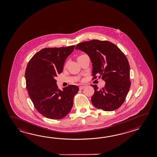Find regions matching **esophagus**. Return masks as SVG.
<instances>
[{"instance_id":"obj_1","label":"esophagus","mask_w":157,"mask_h":157,"mask_svg":"<svg viewBox=\"0 0 157 157\" xmlns=\"http://www.w3.org/2000/svg\"><path fill=\"white\" fill-rule=\"evenodd\" d=\"M84 87H85V86H80L79 87V89H80V90H82V89H83Z\"/></svg>"}]
</instances>
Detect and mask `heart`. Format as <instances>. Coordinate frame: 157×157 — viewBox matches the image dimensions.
I'll use <instances>...</instances> for the list:
<instances>
[{
	"label": "heart",
	"mask_w": 157,
	"mask_h": 157,
	"mask_svg": "<svg viewBox=\"0 0 157 157\" xmlns=\"http://www.w3.org/2000/svg\"><path fill=\"white\" fill-rule=\"evenodd\" d=\"M83 55H85V54H82V55H81V56H80L79 57H78V58H77V59L79 58H80L81 57H82V56H83ZM67 64H68V63L67 62H66V63H65V64H64V67H67Z\"/></svg>",
	"instance_id": "obj_1"
}]
</instances>
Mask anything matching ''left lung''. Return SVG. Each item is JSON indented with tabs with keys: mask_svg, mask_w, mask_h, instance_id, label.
<instances>
[{
	"mask_svg": "<svg viewBox=\"0 0 157 157\" xmlns=\"http://www.w3.org/2000/svg\"><path fill=\"white\" fill-rule=\"evenodd\" d=\"M76 49L82 50L93 63V80L98 76L105 81L99 89L91 85L95 92L91 97L94 106L104 111L116 110L122 105L131 86L130 65L124 54L108 41L91 40L78 44Z\"/></svg>",
	"mask_w": 157,
	"mask_h": 157,
	"instance_id": "1",
	"label": "left lung"
}]
</instances>
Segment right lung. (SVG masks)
Returning a JSON list of instances; mask_svg holds the SVG:
<instances>
[{
  "mask_svg": "<svg viewBox=\"0 0 157 157\" xmlns=\"http://www.w3.org/2000/svg\"><path fill=\"white\" fill-rule=\"evenodd\" d=\"M75 47L44 48L27 64L25 78L28 94L36 109L48 118H63L73 106L78 87L70 85L62 91L55 78L62 72L64 62Z\"/></svg>",
  "mask_w": 157,
  "mask_h": 157,
  "instance_id": "right-lung-1",
  "label": "right lung"
}]
</instances>
